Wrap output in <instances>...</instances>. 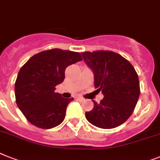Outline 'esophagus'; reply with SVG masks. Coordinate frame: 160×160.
Listing matches in <instances>:
<instances>
[{
    "label": "esophagus",
    "instance_id": "obj_1",
    "mask_svg": "<svg viewBox=\"0 0 160 160\" xmlns=\"http://www.w3.org/2000/svg\"><path fill=\"white\" fill-rule=\"evenodd\" d=\"M77 100L79 101H84V98H82L81 96H78V97H77Z\"/></svg>",
    "mask_w": 160,
    "mask_h": 160
}]
</instances>
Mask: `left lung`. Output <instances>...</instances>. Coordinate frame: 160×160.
I'll return each mask as SVG.
<instances>
[{
  "mask_svg": "<svg viewBox=\"0 0 160 160\" xmlns=\"http://www.w3.org/2000/svg\"><path fill=\"white\" fill-rule=\"evenodd\" d=\"M82 55L93 71L95 88L104 95L100 103L92 101L94 107L86 112V118L100 128L120 126L132 115L139 98L140 83L135 68L113 51H86Z\"/></svg>",
  "mask_w": 160,
  "mask_h": 160,
  "instance_id": "left-lung-1",
  "label": "left lung"
}]
</instances>
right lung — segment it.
<instances>
[{
  "instance_id": "1",
  "label": "right lung",
  "mask_w": 160,
  "mask_h": 160,
  "mask_svg": "<svg viewBox=\"0 0 160 160\" xmlns=\"http://www.w3.org/2000/svg\"><path fill=\"white\" fill-rule=\"evenodd\" d=\"M78 52L51 49L32 56L18 72L14 93L18 109L32 124L43 129L58 126L73 98L55 92L68 66L81 61Z\"/></svg>"
}]
</instances>
